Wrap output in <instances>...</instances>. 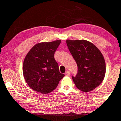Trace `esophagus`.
I'll list each match as a JSON object with an SVG mask.
<instances>
[{"label": "esophagus", "mask_w": 121, "mask_h": 121, "mask_svg": "<svg viewBox=\"0 0 121 121\" xmlns=\"http://www.w3.org/2000/svg\"><path fill=\"white\" fill-rule=\"evenodd\" d=\"M65 75L67 76H69L70 75V72L69 71H66L65 72Z\"/></svg>", "instance_id": "esophagus-1"}]
</instances>
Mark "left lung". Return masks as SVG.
<instances>
[{"mask_svg": "<svg viewBox=\"0 0 121 121\" xmlns=\"http://www.w3.org/2000/svg\"><path fill=\"white\" fill-rule=\"evenodd\" d=\"M68 49L77 63L78 72L72 77L76 88L85 92L92 91L104 81L106 64L98 48L86 40H66Z\"/></svg>", "mask_w": 121, "mask_h": 121, "instance_id": "8db88e82", "label": "left lung"}]
</instances>
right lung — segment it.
Here are the masks:
<instances>
[{"mask_svg":"<svg viewBox=\"0 0 121 121\" xmlns=\"http://www.w3.org/2000/svg\"><path fill=\"white\" fill-rule=\"evenodd\" d=\"M61 40L35 45L26 54L23 74L29 86L35 91L47 94L53 91L65 76L59 72L54 54Z\"/></svg>","mask_w":121,"mask_h":121,"instance_id":"add662e5","label":"right lung"}]
</instances>
